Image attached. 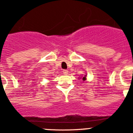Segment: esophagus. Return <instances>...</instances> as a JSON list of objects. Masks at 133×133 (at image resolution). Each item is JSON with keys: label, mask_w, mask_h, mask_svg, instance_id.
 Instances as JSON below:
<instances>
[{"label": "esophagus", "mask_w": 133, "mask_h": 133, "mask_svg": "<svg viewBox=\"0 0 133 133\" xmlns=\"http://www.w3.org/2000/svg\"><path fill=\"white\" fill-rule=\"evenodd\" d=\"M63 74H64V75H67L68 72H68L67 70H63Z\"/></svg>", "instance_id": "34e87169"}]
</instances>
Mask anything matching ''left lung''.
Segmentation results:
<instances>
[{
	"mask_svg": "<svg viewBox=\"0 0 133 133\" xmlns=\"http://www.w3.org/2000/svg\"><path fill=\"white\" fill-rule=\"evenodd\" d=\"M82 79H83V81H86V80H87V75H84V77L82 78Z\"/></svg>",
	"mask_w": 133,
	"mask_h": 133,
	"instance_id": "left-lung-1",
	"label": "left lung"
}]
</instances>
